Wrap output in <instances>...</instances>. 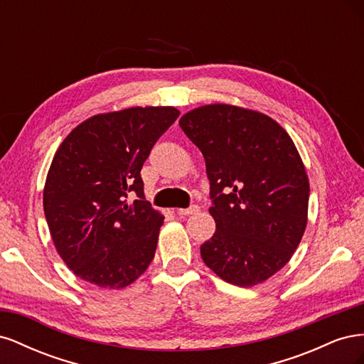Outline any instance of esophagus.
I'll return each instance as SVG.
<instances>
[{"label":"esophagus","mask_w":364,"mask_h":364,"mask_svg":"<svg viewBox=\"0 0 364 364\" xmlns=\"http://www.w3.org/2000/svg\"><path fill=\"white\" fill-rule=\"evenodd\" d=\"M199 211H200V206L191 205L190 208H181V209H178V214L179 215H191V214H197Z\"/></svg>","instance_id":"esophagus-1"}]
</instances>
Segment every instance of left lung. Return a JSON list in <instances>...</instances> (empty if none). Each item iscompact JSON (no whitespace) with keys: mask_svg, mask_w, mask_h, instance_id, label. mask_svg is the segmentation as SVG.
I'll use <instances>...</instances> for the list:
<instances>
[{"mask_svg":"<svg viewBox=\"0 0 364 364\" xmlns=\"http://www.w3.org/2000/svg\"><path fill=\"white\" fill-rule=\"evenodd\" d=\"M179 126L206 162L215 234L202 259L240 287L269 279L306 226L310 183L294 142L270 117L230 105L193 109Z\"/></svg>","mask_w":364,"mask_h":364,"instance_id":"8db88e82","label":"left lung"}]
</instances>
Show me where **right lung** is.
<instances>
[{"label": "right lung", "mask_w": 364, "mask_h": 364, "mask_svg": "<svg viewBox=\"0 0 364 364\" xmlns=\"http://www.w3.org/2000/svg\"><path fill=\"white\" fill-rule=\"evenodd\" d=\"M178 117L171 106L130 107L94 115L63 139L47 174L43 213L75 277L123 289L149 267L164 217L146 200L141 168Z\"/></svg>", "instance_id": "1"}]
</instances>
